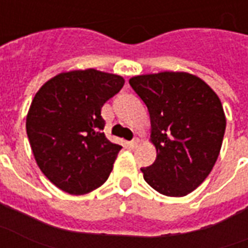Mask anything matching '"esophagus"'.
<instances>
[{
    "instance_id": "34e87169",
    "label": "esophagus",
    "mask_w": 248,
    "mask_h": 248,
    "mask_svg": "<svg viewBox=\"0 0 248 248\" xmlns=\"http://www.w3.org/2000/svg\"><path fill=\"white\" fill-rule=\"evenodd\" d=\"M140 145V139H133V140H132L131 141V146L132 148H137V146Z\"/></svg>"
}]
</instances>
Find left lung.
<instances>
[{
    "mask_svg": "<svg viewBox=\"0 0 248 248\" xmlns=\"http://www.w3.org/2000/svg\"><path fill=\"white\" fill-rule=\"evenodd\" d=\"M129 84L148 107L157 157L144 180L158 193L184 197L210 174L219 156L226 116L214 90L184 71L142 74Z\"/></svg>",
    "mask_w": 248,
    "mask_h": 248,
    "instance_id": "obj_1",
    "label": "left lung"
}]
</instances>
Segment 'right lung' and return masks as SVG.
<instances>
[{
    "label": "right lung",
    "instance_id": "right-lung-1",
    "mask_svg": "<svg viewBox=\"0 0 248 248\" xmlns=\"http://www.w3.org/2000/svg\"><path fill=\"white\" fill-rule=\"evenodd\" d=\"M124 78L95 68L48 79L35 93L26 132L37 165L68 194L95 190L111 174L122 145L104 135L100 111L124 86Z\"/></svg>",
    "mask_w": 248,
    "mask_h": 248
}]
</instances>
